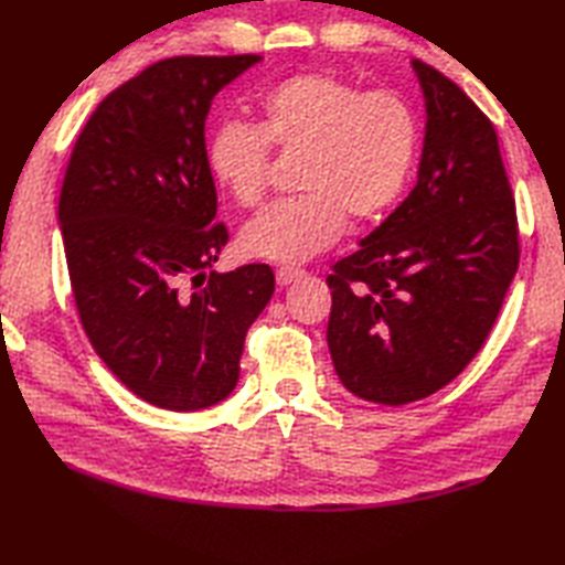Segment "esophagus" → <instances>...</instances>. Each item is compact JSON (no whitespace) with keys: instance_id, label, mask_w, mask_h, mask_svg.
<instances>
[{"instance_id":"1","label":"esophagus","mask_w":565,"mask_h":565,"mask_svg":"<svg viewBox=\"0 0 565 565\" xmlns=\"http://www.w3.org/2000/svg\"><path fill=\"white\" fill-rule=\"evenodd\" d=\"M302 275H305V270H302V268L282 266V268H278V273H275V280H278V285H280V287H285V285L295 282L297 278H302Z\"/></svg>"}]
</instances>
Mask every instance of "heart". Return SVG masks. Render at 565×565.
Wrapping results in <instances>:
<instances>
[{"instance_id":"1","label":"heart","mask_w":565,"mask_h":565,"mask_svg":"<svg viewBox=\"0 0 565 565\" xmlns=\"http://www.w3.org/2000/svg\"><path fill=\"white\" fill-rule=\"evenodd\" d=\"M258 128L224 122L207 145L215 179L242 207L268 191L270 147L299 157L302 195L268 207L242 232L248 256L299 263L338 242L345 220L367 224L396 205L418 157V118L392 89L362 92L333 72H299L260 98Z\"/></svg>"}]
</instances>
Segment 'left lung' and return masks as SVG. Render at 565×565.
I'll return each instance as SVG.
<instances>
[{
    "label": "left lung",
    "instance_id": "obj_1",
    "mask_svg": "<svg viewBox=\"0 0 565 565\" xmlns=\"http://www.w3.org/2000/svg\"><path fill=\"white\" fill-rule=\"evenodd\" d=\"M411 65L428 113L416 188L326 278L338 380L384 406L430 396L469 365L520 263L493 122L443 72Z\"/></svg>",
    "mask_w": 565,
    "mask_h": 565
}]
</instances>
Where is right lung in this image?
Masks as SVG:
<instances>
[{
    "mask_svg": "<svg viewBox=\"0 0 565 565\" xmlns=\"http://www.w3.org/2000/svg\"><path fill=\"white\" fill-rule=\"evenodd\" d=\"M260 55H181L110 92L86 120L57 220L74 302L106 367L157 408L215 406L239 380L248 326L270 302L266 263L210 270L217 215L205 120Z\"/></svg>",
    "mask_w": 565,
    "mask_h": 565,
    "instance_id": "1",
    "label": "right lung"
}]
</instances>
